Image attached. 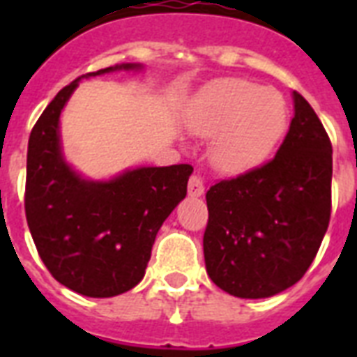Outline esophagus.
Segmentation results:
<instances>
[{
	"instance_id": "obj_1",
	"label": "esophagus",
	"mask_w": 357,
	"mask_h": 357,
	"mask_svg": "<svg viewBox=\"0 0 357 357\" xmlns=\"http://www.w3.org/2000/svg\"><path fill=\"white\" fill-rule=\"evenodd\" d=\"M187 189H189V196H195V198H198V196L206 192V187H204V183H202V179L198 176H190L189 187Z\"/></svg>"
}]
</instances>
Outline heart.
<instances>
[{"mask_svg": "<svg viewBox=\"0 0 357 357\" xmlns=\"http://www.w3.org/2000/svg\"><path fill=\"white\" fill-rule=\"evenodd\" d=\"M189 129L209 142V161L231 176L263 167L289 128V105L280 91L246 79L209 85L187 114Z\"/></svg>", "mask_w": 357, "mask_h": 357, "instance_id": "heart-1", "label": "heart"}]
</instances>
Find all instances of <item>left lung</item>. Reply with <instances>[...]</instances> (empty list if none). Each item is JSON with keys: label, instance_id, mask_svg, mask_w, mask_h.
Masks as SVG:
<instances>
[{"label": "left lung", "instance_id": "obj_1", "mask_svg": "<svg viewBox=\"0 0 357 357\" xmlns=\"http://www.w3.org/2000/svg\"><path fill=\"white\" fill-rule=\"evenodd\" d=\"M294 116L276 157L207 190L204 257L213 283L238 298H268L315 259L332 211V142L293 92Z\"/></svg>", "mask_w": 357, "mask_h": 357}]
</instances>
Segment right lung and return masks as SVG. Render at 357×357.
Masks as SVG:
<instances>
[{
	"label": "right lung",
	"mask_w": 357,
	"mask_h": 357,
	"mask_svg": "<svg viewBox=\"0 0 357 357\" xmlns=\"http://www.w3.org/2000/svg\"><path fill=\"white\" fill-rule=\"evenodd\" d=\"M139 72L126 63L91 72ZM81 77L52 100L27 146L25 217L38 255L64 287L109 298L144 278L155 235L187 196L190 165L128 168L111 179H89L63 153L61 113Z\"/></svg>",
	"instance_id": "right-lung-1"
}]
</instances>
